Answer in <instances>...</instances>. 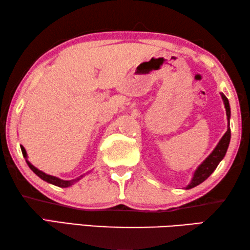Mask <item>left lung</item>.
Returning a JSON list of instances; mask_svg holds the SVG:
<instances>
[{
  "instance_id": "left-lung-1",
  "label": "left lung",
  "mask_w": 250,
  "mask_h": 250,
  "mask_svg": "<svg viewBox=\"0 0 250 250\" xmlns=\"http://www.w3.org/2000/svg\"><path fill=\"white\" fill-rule=\"evenodd\" d=\"M222 98L224 100V104H225V108H226L228 129L226 131V133L223 135V138L221 139V141L218 142V145L216 146V147H215L214 151L208 155V158H207L204 162L197 167V170L195 171V173H194V176L191 181V183L188 185L186 189L195 188L196 185L201 184L202 182H204L207 177H208L211 173L215 171V168L217 167L219 162H221L226 154V151L228 149V146H229V141H230V128H229L230 108H229V103H228V99L226 98V96L222 94Z\"/></svg>"
}]
</instances>
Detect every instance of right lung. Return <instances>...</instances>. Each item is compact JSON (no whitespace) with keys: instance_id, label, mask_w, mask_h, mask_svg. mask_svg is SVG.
Segmentation results:
<instances>
[{"instance_id":"obj_1","label":"right lung","mask_w":250,"mask_h":250,"mask_svg":"<svg viewBox=\"0 0 250 250\" xmlns=\"http://www.w3.org/2000/svg\"><path fill=\"white\" fill-rule=\"evenodd\" d=\"M21 150H22V153H23V156H24V158H27L26 151H25V149H24V146H21ZM26 163H27V166L29 167V168H31V170H32L34 173H35V174H36L37 176H40L42 180H44V181H46V182H48V183L53 184V185L59 186V188H68V186L73 185V184L75 183V182H77L78 180H80V179H82V177H83V175H82V176L77 177V179L69 180V181H64V180L58 179V177H56V176L48 175V174H46V173L40 171L39 168H36L35 167L32 166V164L29 163L27 160H26Z\"/></svg>"}]
</instances>
